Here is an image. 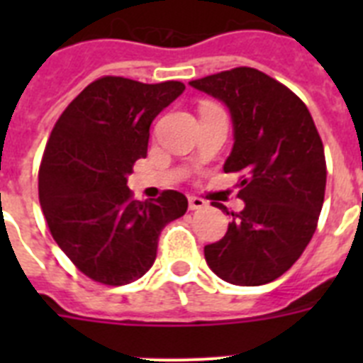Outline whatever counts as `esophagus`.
Returning <instances> with one entry per match:
<instances>
[{
  "instance_id": "obj_1",
  "label": "esophagus",
  "mask_w": 363,
  "mask_h": 363,
  "mask_svg": "<svg viewBox=\"0 0 363 363\" xmlns=\"http://www.w3.org/2000/svg\"><path fill=\"white\" fill-rule=\"evenodd\" d=\"M207 207V201L201 200L198 196H189V209L191 211H200Z\"/></svg>"
}]
</instances>
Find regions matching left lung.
<instances>
[{"instance_id":"1","label":"left lung","mask_w":363,"mask_h":363,"mask_svg":"<svg viewBox=\"0 0 363 363\" xmlns=\"http://www.w3.org/2000/svg\"><path fill=\"white\" fill-rule=\"evenodd\" d=\"M189 85L227 107L234 143L223 171L243 174V209L220 242L205 245V262L229 284H269L289 271L316 230L327 178L318 130L294 92L251 67Z\"/></svg>"}]
</instances>
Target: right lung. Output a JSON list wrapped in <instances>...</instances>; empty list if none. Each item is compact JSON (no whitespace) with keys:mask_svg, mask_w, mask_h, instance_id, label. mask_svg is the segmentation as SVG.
Returning a JSON list of instances; mask_svg holds the SVG:
<instances>
[{"mask_svg":"<svg viewBox=\"0 0 363 363\" xmlns=\"http://www.w3.org/2000/svg\"><path fill=\"white\" fill-rule=\"evenodd\" d=\"M185 85L105 76L85 86L54 125L40 167V203L50 234L76 267L105 285L142 278L169 221L187 198L165 191L133 200L127 178L145 158L150 123Z\"/></svg>","mask_w":363,"mask_h":363,"instance_id":"1","label":"right lung"}]
</instances>
